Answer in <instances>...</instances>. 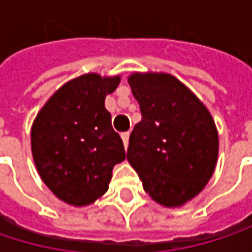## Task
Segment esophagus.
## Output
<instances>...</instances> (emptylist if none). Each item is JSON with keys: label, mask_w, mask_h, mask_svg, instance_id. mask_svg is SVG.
I'll use <instances>...</instances> for the list:
<instances>
[{"label": "esophagus", "mask_w": 252, "mask_h": 252, "mask_svg": "<svg viewBox=\"0 0 252 252\" xmlns=\"http://www.w3.org/2000/svg\"><path fill=\"white\" fill-rule=\"evenodd\" d=\"M121 138H123V141H124V147H128V140H129V132H123L121 134Z\"/></svg>", "instance_id": "1"}]
</instances>
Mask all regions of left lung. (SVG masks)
Returning <instances> with one entry per match:
<instances>
[{
	"instance_id": "left-lung-1",
	"label": "left lung",
	"mask_w": 252,
	"mask_h": 252,
	"mask_svg": "<svg viewBox=\"0 0 252 252\" xmlns=\"http://www.w3.org/2000/svg\"><path fill=\"white\" fill-rule=\"evenodd\" d=\"M129 87L141 111L126 152L144 191L165 207L192 200L212 178L219 135L204 103L176 77L134 73Z\"/></svg>"
}]
</instances>
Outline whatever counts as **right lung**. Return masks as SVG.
<instances>
[{"label": "right lung", "mask_w": 252, "mask_h": 252, "mask_svg": "<svg viewBox=\"0 0 252 252\" xmlns=\"http://www.w3.org/2000/svg\"><path fill=\"white\" fill-rule=\"evenodd\" d=\"M121 77L89 73L61 86L36 115L30 140L36 169L64 203H94L109 187L112 169L126 159L105 108Z\"/></svg>", "instance_id": "1"}]
</instances>
